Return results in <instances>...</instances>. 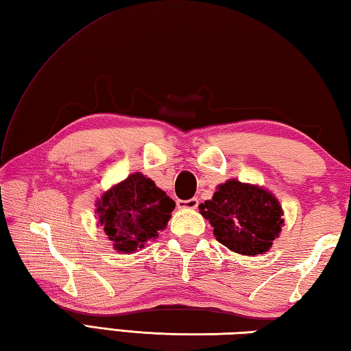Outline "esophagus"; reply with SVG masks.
I'll return each instance as SVG.
<instances>
[{"label":"esophagus","instance_id":"esophagus-1","mask_svg":"<svg viewBox=\"0 0 351 351\" xmlns=\"http://www.w3.org/2000/svg\"><path fill=\"white\" fill-rule=\"evenodd\" d=\"M198 206V200L194 198H189V200H177V208L180 209H195Z\"/></svg>","mask_w":351,"mask_h":351}]
</instances>
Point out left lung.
Returning <instances> with one entry per match:
<instances>
[{
	"label": "left lung",
	"mask_w": 351,
	"mask_h": 351,
	"mask_svg": "<svg viewBox=\"0 0 351 351\" xmlns=\"http://www.w3.org/2000/svg\"><path fill=\"white\" fill-rule=\"evenodd\" d=\"M223 246L241 255H258L270 249L281 232L282 210L276 198L258 186L229 180L220 184L213 200L200 206Z\"/></svg>",
	"instance_id": "left-lung-1"
}]
</instances>
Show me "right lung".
Masks as SVG:
<instances>
[{
	"label": "right lung",
	"instance_id": "add662e5",
	"mask_svg": "<svg viewBox=\"0 0 351 351\" xmlns=\"http://www.w3.org/2000/svg\"><path fill=\"white\" fill-rule=\"evenodd\" d=\"M176 208L173 198L141 173L131 174L102 195L99 223L119 252H134L157 237Z\"/></svg>",
	"mask_w": 351,
	"mask_h": 351
}]
</instances>
